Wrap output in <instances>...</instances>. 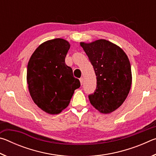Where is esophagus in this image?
I'll return each instance as SVG.
<instances>
[{
	"mask_svg": "<svg viewBox=\"0 0 156 156\" xmlns=\"http://www.w3.org/2000/svg\"><path fill=\"white\" fill-rule=\"evenodd\" d=\"M80 84H83V82H84V78H80Z\"/></svg>",
	"mask_w": 156,
	"mask_h": 156,
	"instance_id": "esophagus-1",
	"label": "esophagus"
}]
</instances>
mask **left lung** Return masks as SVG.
Returning <instances> with one entry per match:
<instances>
[{
	"mask_svg": "<svg viewBox=\"0 0 156 156\" xmlns=\"http://www.w3.org/2000/svg\"><path fill=\"white\" fill-rule=\"evenodd\" d=\"M93 65L97 85L89 95L91 104L102 113H110L120 107L130 91L131 65L125 51L111 42L100 39L80 43Z\"/></svg>",
	"mask_w": 156,
	"mask_h": 156,
	"instance_id": "1",
	"label": "left lung"
}]
</instances>
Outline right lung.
<instances>
[{"label": "right lung", "instance_id": "right-lung-1", "mask_svg": "<svg viewBox=\"0 0 156 156\" xmlns=\"http://www.w3.org/2000/svg\"><path fill=\"white\" fill-rule=\"evenodd\" d=\"M70 44L62 38L39 45L27 65V82L31 98L49 114H58L69 104L75 89L80 87L72 69L65 64Z\"/></svg>", "mask_w": 156, "mask_h": 156}]
</instances>
